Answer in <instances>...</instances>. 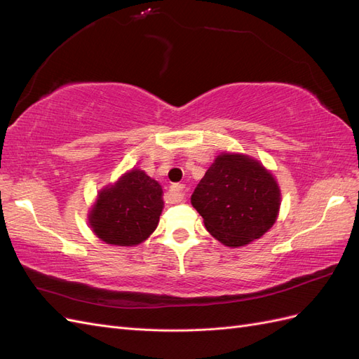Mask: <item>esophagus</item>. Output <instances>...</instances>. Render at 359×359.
I'll return each mask as SVG.
<instances>
[{
	"label": "esophagus",
	"mask_w": 359,
	"mask_h": 359,
	"mask_svg": "<svg viewBox=\"0 0 359 359\" xmlns=\"http://www.w3.org/2000/svg\"><path fill=\"white\" fill-rule=\"evenodd\" d=\"M184 184H173L170 187V196L173 202H180L184 199Z\"/></svg>",
	"instance_id": "1"
}]
</instances>
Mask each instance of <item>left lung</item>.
Segmentation results:
<instances>
[{"instance_id": "8db88e82", "label": "left lung", "mask_w": 359, "mask_h": 359, "mask_svg": "<svg viewBox=\"0 0 359 359\" xmlns=\"http://www.w3.org/2000/svg\"><path fill=\"white\" fill-rule=\"evenodd\" d=\"M206 231L227 247H241L276 223L280 189L262 163L223 153L214 160L191 194Z\"/></svg>"}]
</instances>
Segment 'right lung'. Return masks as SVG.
Wrapping results in <instances>:
<instances>
[{
    "label": "right lung",
    "mask_w": 359,
    "mask_h": 359,
    "mask_svg": "<svg viewBox=\"0 0 359 359\" xmlns=\"http://www.w3.org/2000/svg\"><path fill=\"white\" fill-rule=\"evenodd\" d=\"M161 186L144 170L132 169L103 189L90 211L93 232L114 245H137L156 231L163 211Z\"/></svg>",
    "instance_id": "right-lung-1"
}]
</instances>
